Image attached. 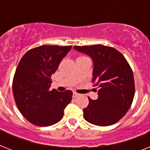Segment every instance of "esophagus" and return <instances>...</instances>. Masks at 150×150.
Returning a JSON list of instances; mask_svg holds the SVG:
<instances>
[{
  "label": "esophagus",
  "mask_w": 150,
  "mask_h": 150,
  "mask_svg": "<svg viewBox=\"0 0 150 150\" xmlns=\"http://www.w3.org/2000/svg\"><path fill=\"white\" fill-rule=\"evenodd\" d=\"M79 96V93H75V92H74L73 93V97H76V96Z\"/></svg>",
  "instance_id": "obj_1"
}]
</instances>
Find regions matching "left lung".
I'll use <instances>...</instances> for the list:
<instances>
[{
	"mask_svg": "<svg viewBox=\"0 0 150 150\" xmlns=\"http://www.w3.org/2000/svg\"><path fill=\"white\" fill-rule=\"evenodd\" d=\"M74 49L93 59L92 82L100 88L97 100L88 97L89 105L83 109L84 118L95 125H114L125 115L134 99L135 82L129 64L110 47L75 46Z\"/></svg>",
	"mask_w": 150,
	"mask_h": 150,
	"instance_id": "obj_1",
	"label": "left lung"
}]
</instances>
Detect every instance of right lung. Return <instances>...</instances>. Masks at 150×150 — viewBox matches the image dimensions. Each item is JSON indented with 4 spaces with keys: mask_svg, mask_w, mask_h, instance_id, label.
<instances>
[{
    "mask_svg": "<svg viewBox=\"0 0 150 150\" xmlns=\"http://www.w3.org/2000/svg\"><path fill=\"white\" fill-rule=\"evenodd\" d=\"M71 47L40 46L27 51L20 60L13 79V95L19 111L30 123L46 127L63 117L72 92L50 90V77Z\"/></svg>",
    "mask_w": 150,
    "mask_h": 150,
    "instance_id": "1",
    "label": "right lung"
}]
</instances>
